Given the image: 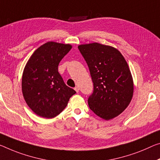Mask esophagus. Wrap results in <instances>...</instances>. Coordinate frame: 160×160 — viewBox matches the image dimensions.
I'll use <instances>...</instances> for the list:
<instances>
[{
	"mask_svg": "<svg viewBox=\"0 0 160 160\" xmlns=\"http://www.w3.org/2000/svg\"><path fill=\"white\" fill-rule=\"evenodd\" d=\"M74 89H75V90L77 92H79V88H78V87H75V88H74Z\"/></svg>",
	"mask_w": 160,
	"mask_h": 160,
	"instance_id": "1",
	"label": "esophagus"
}]
</instances>
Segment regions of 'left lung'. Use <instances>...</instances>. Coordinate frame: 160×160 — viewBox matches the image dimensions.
<instances>
[{
  "mask_svg": "<svg viewBox=\"0 0 160 160\" xmlns=\"http://www.w3.org/2000/svg\"><path fill=\"white\" fill-rule=\"evenodd\" d=\"M78 49L93 82V92L88 100L90 110L106 120L118 116L131 102L134 90L125 58L116 48L98 42L80 45Z\"/></svg>",
  "mask_w": 160,
  "mask_h": 160,
  "instance_id": "1",
  "label": "left lung"
}]
</instances>
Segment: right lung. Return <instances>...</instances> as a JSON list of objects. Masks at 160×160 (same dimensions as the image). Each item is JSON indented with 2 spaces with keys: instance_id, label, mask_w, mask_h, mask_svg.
Here are the masks:
<instances>
[{
  "instance_id": "right-lung-1",
  "label": "right lung",
  "mask_w": 160,
  "mask_h": 160,
  "mask_svg": "<svg viewBox=\"0 0 160 160\" xmlns=\"http://www.w3.org/2000/svg\"><path fill=\"white\" fill-rule=\"evenodd\" d=\"M72 45L48 42L39 47L25 65L22 92L28 107L37 115L52 118L62 112L76 93L65 84L58 65Z\"/></svg>"
}]
</instances>
